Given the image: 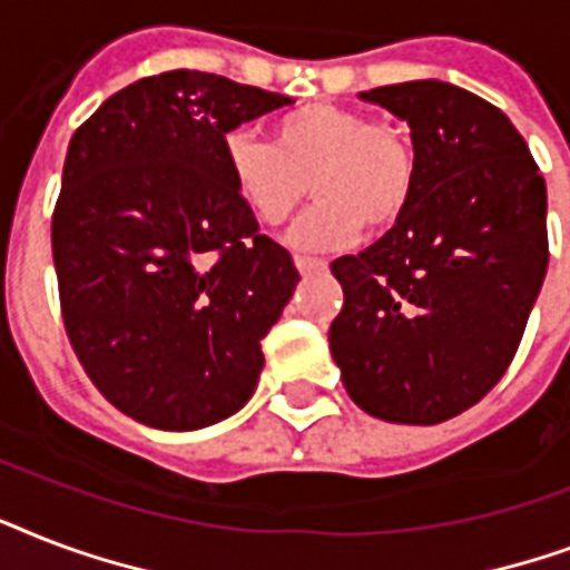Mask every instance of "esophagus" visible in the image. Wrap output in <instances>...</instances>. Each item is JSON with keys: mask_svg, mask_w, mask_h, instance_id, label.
<instances>
[{"mask_svg": "<svg viewBox=\"0 0 570 570\" xmlns=\"http://www.w3.org/2000/svg\"><path fill=\"white\" fill-rule=\"evenodd\" d=\"M294 264H297V271L303 273V276H308V273H317V271H326L324 258H312V255H294Z\"/></svg>", "mask_w": 570, "mask_h": 570, "instance_id": "1", "label": "esophagus"}]
</instances>
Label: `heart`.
Listing matches in <instances>:
<instances>
[{
  "mask_svg": "<svg viewBox=\"0 0 570 570\" xmlns=\"http://www.w3.org/2000/svg\"><path fill=\"white\" fill-rule=\"evenodd\" d=\"M225 178L246 214L282 225L308 193L315 205L291 232L299 249L354 244L404 219L419 187V154L404 127L365 109L306 104L271 125V145L244 130L225 136Z\"/></svg>",
  "mask_w": 570,
  "mask_h": 570,
  "instance_id": "b5f03b06",
  "label": "heart"
}]
</instances>
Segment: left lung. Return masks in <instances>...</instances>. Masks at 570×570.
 Masks as SVG:
<instances>
[{
	"label": "left lung",
	"mask_w": 570,
	"mask_h": 570,
	"mask_svg": "<svg viewBox=\"0 0 570 570\" xmlns=\"http://www.w3.org/2000/svg\"><path fill=\"white\" fill-rule=\"evenodd\" d=\"M410 125L413 205L360 255L335 258L345 303L330 351L347 395L377 419L436 425L514 360L547 273V187L502 109L416 79L365 91Z\"/></svg>",
	"instance_id": "1"
}]
</instances>
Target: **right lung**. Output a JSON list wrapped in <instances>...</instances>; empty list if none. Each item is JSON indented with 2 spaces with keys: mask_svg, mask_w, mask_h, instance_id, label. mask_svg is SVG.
Here are the masks:
<instances>
[{
  "mask_svg": "<svg viewBox=\"0 0 570 570\" xmlns=\"http://www.w3.org/2000/svg\"><path fill=\"white\" fill-rule=\"evenodd\" d=\"M294 104L202 70L121 88L77 127L52 210L65 333L109 404L163 431L244 407L299 273L225 178V136Z\"/></svg>",
  "mask_w": 570,
  "mask_h": 570,
  "instance_id": "add662e5",
  "label": "right lung"
}]
</instances>
